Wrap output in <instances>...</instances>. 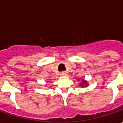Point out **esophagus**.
<instances>
[{
  "instance_id": "1",
  "label": "esophagus",
  "mask_w": 123,
  "mask_h": 123,
  "mask_svg": "<svg viewBox=\"0 0 123 123\" xmlns=\"http://www.w3.org/2000/svg\"><path fill=\"white\" fill-rule=\"evenodd\" d=\"M66 74H66V72H62V73H60V75H61V76H63V77H64V76H66Z\"/></svg>"
}]
</instances>
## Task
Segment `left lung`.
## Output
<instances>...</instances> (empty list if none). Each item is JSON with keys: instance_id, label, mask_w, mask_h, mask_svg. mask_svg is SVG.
Listing matches in <instances>:
<instances>
[{"instance_id": "1", "label": "left lung", "mask_w": 123, "mask_h": 123, "mask_svg": "<svg viewBox=\"0 0 123 123\" xmlns=\"http://www.w3.org/2000/svg\"><path fill=\"white\" fill-rule=\"evenodd\" d=\"M78 81H79V79ZM88 84H87V81H86L84 79H83L82 80H81V82L80 83V86H81V87H85L84 86H87Z\"/></svg>"}]
</instances>
